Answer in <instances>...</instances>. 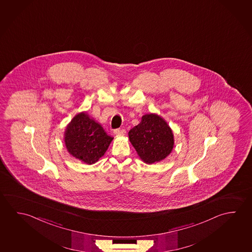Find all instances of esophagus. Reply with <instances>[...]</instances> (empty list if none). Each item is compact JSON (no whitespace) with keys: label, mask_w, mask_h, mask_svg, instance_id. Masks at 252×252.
<instances>
[{"label":"esophagus","mask_w":252,"mask_h":252,"mask_svg":"<svg viewBox=\"0 0 252 252\" xmlns=\"http://www.w3.org/2000/svg\"><path fill=\"white\" fill-rule=\"evenodd\" d=\"M126 133V130L124 128H115L114 129V134L115 135H124Z\"/></svg>","instance_id":"obj_1"}]
</instances>
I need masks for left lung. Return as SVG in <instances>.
<instances>
[{
    "mask_svg": "<svg viewBox=\"0 0 252 252\" xmlns=\"http://www.w3.org/2000/svg\"><path fill=\"white\" fill-rule=\"evenodd\" d=\"M128 137L137 154L148 164L162 160L174 147L171 128L155 114L144 115L140 124L129 130Z\"/></svg>",
    "mask_w": 252,
    "mask_h": 252,
    "instance_id": "left-lung-1",
    "label": "left lung"
}]
</instances>
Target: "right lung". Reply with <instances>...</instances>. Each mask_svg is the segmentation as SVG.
I'll list each match as a JSON object with an SVG mask.
<instances>
[{
    "instance_id": "add662e5",
    "label": "right lung",
    "mask_w": 252,
    "mask_h": 252,
    "mask_svg": "<svg viewBox=\"0 0 252 252\" xmlns=\"http://www.w3.org/2000/svg\"><path fill=\"white\" fill-rule=\"evenodd\" d=\"M113 139L104 131L101 125L90 119L86 113L78 114L73 118L64 137L68 153L87 164L98 161Z\"/></svg>"
}]
</instances>
